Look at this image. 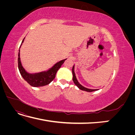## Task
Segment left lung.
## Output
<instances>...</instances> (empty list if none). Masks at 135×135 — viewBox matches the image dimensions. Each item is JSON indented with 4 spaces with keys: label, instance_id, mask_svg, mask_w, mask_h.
<instances>
[{
    "label": "left lung",
    "instance_id": "8db88e82",
    "mask_svg": "<svg viewBox=\"0 0 135 135\" xmlns=\"http://www.w3.org/2000/svg\"><path fill=\"white\" fill-rule=\"evenodd\" d=\"M72 73H73V81H74V84L76 85V86H77L80 89H81V90L89 92H93V91H97V89H88V88H85V87H83V85H81L78 82V81L77 79H76V76H75V72H74V66H73V69H72Z\"/></svg>",
    "mask_w": 135,
    "mask_h": 135
}]
</instances>
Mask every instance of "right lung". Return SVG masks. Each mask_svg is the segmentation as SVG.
<instances>
[{
	"label": "right lung",
	"instance_id": "right-lung-1",
	"mask_svg": "<svg viewBox=\"0 0 135 135\" xmlns=\"http://www.w3.org/2000/svg\"><path fill=\"white\" fill-rule=\"evenodd\" d=\"M24 39L22 40L20 47H21L22 43L24 41ZM18 56V67L20 74L23 77V78L28 84L31 85V86L35 87H42L44 86V85H46L50 84L55 78L57 71L61 68V65L64 64L65 61L66 60L65 59L59 61V62L56 63L54 66L47 71L35 73V74H30V73H28L25 71L21 64V60H20V50Z\"/></svg>",
	"mask_w": 135,
	"mask_h": 135
}]
</instances>
